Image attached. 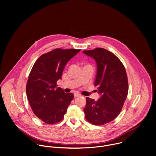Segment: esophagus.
I'll list each match as a JSON object with an SVG mask.
<instances>
[{"label": "esophagus", "mask_w": 156, "mask_h": 156, "mask_svg": "<svg viewBox=\"0 0 156 156\" xmlns=\"http://www.w3.org/2000/svg\"><path fill=\"white\" fill-rule=\"evenodd\" d=\"M74 97H79V96H80V94H79V93H75L74 94Z\"/></svg>", "instance_id": "1"}]
</instances>
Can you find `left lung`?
Wrapping results in <instances>:
<instances>
[{"label":"left lung","mask_w":156,"mask_h":156,"mask_svg":"<svg viewBox=\"0 0 156 156\" xmlns=\"http://www.w3.org/2000/svg\"><path fill=\"white\" fill-rule=\"evenodd\" d=\"M97 64L94 86L101 95L98 101L86 98L83 109L85 119L94 125H103L113 121L120 113L128 93L126 69L111 52L103 49L83 51Z\"/></svg>","instance_id":"left-lung-1"}]
</instances>
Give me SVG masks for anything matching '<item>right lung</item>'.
<instances>
[{"mask_svg":"<svg viewBox=\"0 0 156 156\" xmlns=\"http://www.w3.org/2000/svg\"><path fill=\"white\" fill-rule=\"evenodd\" d=\"M80 50L55 49L41 55L30 73L27 85V96L34 114L47 124L62 121L74 98L66 93L57 82L62 79L68 62Z\"/></svg>","mask_w":156,"mask_h":156,"instance_id":"right-lung-1","label":"right lung"}]
</instances>
